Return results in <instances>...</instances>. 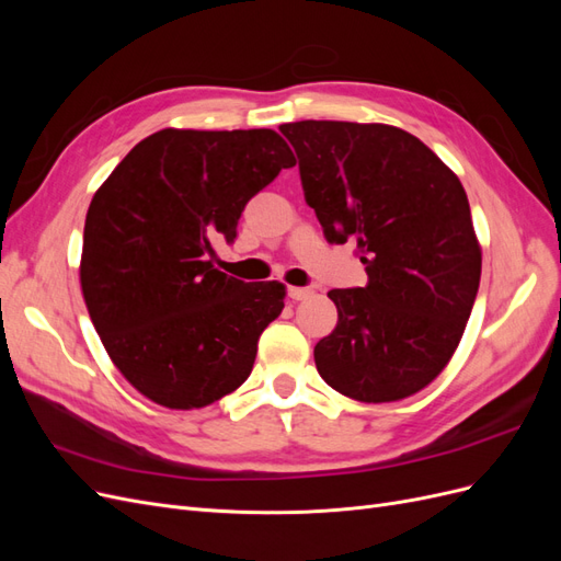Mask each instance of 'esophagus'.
Segmentation results:
<instances>
[{"label": "esophagus", "instance_id": "1", "mask_svg": "<svg viewBox=\"0 0 561 561\" xmlns=\"http://www.w3.org/2000/svg\"><path fill=\"white\" fill-rule=\"evenodd\" d=\"M313 295L311 287H287V297L293 301H301V299H309Z\"/></svg>", "mask_w": 561, "mask_h": 561}]
</instances>
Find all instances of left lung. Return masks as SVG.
<instances>
[{"label":"left lung","mask_w":561,"mask_h":561,"mask_svg":"<svg viewBox=\"0 0 561 561\" xmlns=\"http://www.w3.org/2000/svg\"><path fill=\"white\" fill-rule=\"evenodd\" d=\"M304 198L328 243H358L365 287L330 290L336 328L313 348L318 375L360 402L428 386L461 342L482 252L463 184L412 133L386 124L297 122Z\"/></svg>","instance_id":"obj_1"}]
</instances>
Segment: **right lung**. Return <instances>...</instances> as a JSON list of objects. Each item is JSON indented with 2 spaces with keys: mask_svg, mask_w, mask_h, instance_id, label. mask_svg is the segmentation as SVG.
I'll return each instance as SVG.
<instances>
[{
  "mask_svg": "<svg viewBox=\"0 0 561 561\" xmlns=\"http://www.w3.org/2000/svg\"><path fill=\"white\" fill-rule=\"evenodd\" d=\"M295 157L276 130L163 128L135 145L95 192L81 290L112 363L171 410L206 407L252 371L285 287L213 266L245 203Z\"/></svg>",
  "mask_w": 561,
  "mask_h": 561,
  "instance_id": "right-lung-1",
  "label": "right lung"
}]
</instances>
